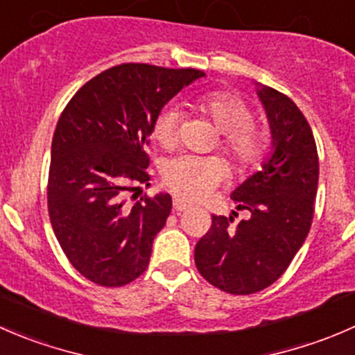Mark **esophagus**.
Returning <instances> with one entry per match:
<instances>
[{
	"instance_id": "34e87169",
	"label": "esophagus",
	"mask_w": 355,
	"mask_h": 355,
	"mask_svg": "<svg viewBox=\"0 0 355 355\" xmlns=\"http://www.w3.org/2000/svg\"><path fill=\"white\" fill-rule=\"evenodd\" d=\"M173 205H174V210H176V212H184L186 209H189L188 203H184V202H182V200H179V198L174 200Z\"/></svg>"
}]
</instances>
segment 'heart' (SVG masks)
I'll return each instance as SVG.
<instances>
[{
  "instance_id": "heart-1",
  "label": "heart",
  "mask_w": 355,
  "mask_h": 355,
  "mask_svg": "<svg viewBox=\"0 0 355 355\" xmlns=\"http://www.w3.org/2000/svg\"><path fill=\"white\" fill-rule=\"evenodd\" d=\"M196 112L209 119L223 132L224 150L240 167H254L268 150L269 136L259 125L252 124V112L236 96L214 91L195 101ZM181 112L176 107L162 108L153 121L152 135L164 148H173L178 141ZM226 176V166L219 159L179 157L164 169V184L186 202H200L214 191Z\"/></svg>"
}]
</instances>
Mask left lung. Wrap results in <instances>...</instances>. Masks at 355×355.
<instances>
[{"label": "left lung", "mask_w": 355, "mask_h": 355, "mask_svg": "<svg viewBox=\"0 0 355 355\" xmlns=\"http://www.w3.org/2000/svg\"><path fill=\"white\" fill-rule=\"evenodd\" d=\"M271 129V155L231 198L247 219L212 216L209 233L195 247L200 275L223 292L250 295L276 282L311 230L319 160L311 125L279 91L255 84Z\"/></svg>", "instance_id": "obj_1"}]
</instances>
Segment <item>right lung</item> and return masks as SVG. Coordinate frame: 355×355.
I'll use <instances>...</instances> for the list:
<instances>
[{
    "label": "right lung",
    "instance_id": "1",
    "mask_svg": "<svg viewBox=\"0 0 355 355\" xmlns=\"http://www.w3.org/2000/svg\"><path fill=\"white\" fill-rule=\"evenodd\" d=\"M202 70L122 63L87 80L58 119L48 210L60 247L89 282L122 286L148 268L153 240L173 209L169 193L125 202L150 181L145 152L167 101Z\"/></svg>",
    "mask_w": 355,
    "mask_h": 355
}]
</instances>
